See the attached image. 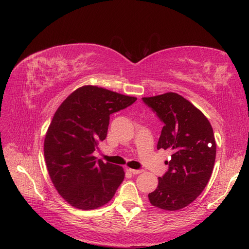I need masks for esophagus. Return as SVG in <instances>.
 Here are the masks:
<instances>
[{
  "mask_svg": "<svg viewBox=\"0 0 249 249\" xmlns=\"http://www.w3.org/2000/svg\"><path fill=\"white\" fill-rule=\"evenodd\" d=\"M128 171L133 175H138V174H141L143 172L142 169H133V168H128Z\"/></svg>",
  "mask_w": 249,
  "mask_h": 249,
  "instance_id": "34e87169",
  "label": "esophagus"
}]
</instances>
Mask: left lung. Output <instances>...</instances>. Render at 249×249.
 <instances>
[{
	"mask_svg": "<svg viewBox=\"0 0 249 249\" xmlns=\"http://www.w3.org/2000/svg\"><path fill=\"white\" fill-rule=\"evenodd\" d=\"M164 123L158 149L172 151L168 171L148 199L152 206L177 211L197 199L211 178L216 159L213 128L206 116L177 93L142 98Z\"/></svg>",
	"mask_w": 249,
	"mask_h": 249,
	"instance_id": "left-lung-1",
	"label": "left lung"
}]
</instances>
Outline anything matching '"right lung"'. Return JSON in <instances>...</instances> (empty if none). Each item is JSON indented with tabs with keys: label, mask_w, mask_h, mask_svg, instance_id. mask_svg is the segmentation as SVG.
Here are the masks:
<instances>
[{
	"label": "right lung",
	"mask_w": 249,
	"mask_h": 249,
	"mask_svg": "<svg viewBox=\"0 0 249 249\" xmlns=\"http://www.w3.org/2000/svg\"><path fill=\"white\" fill-rule=\"evenodd\" d=\"M136 100L97 86H83L56 110L45 135L44 158L52 184L72 207L100 208L121 185L123 167L97 160L93 153L107 137L110 115Z\"/></svg>",
	"instance_id": "right-lung-1"
}]
</instances>
